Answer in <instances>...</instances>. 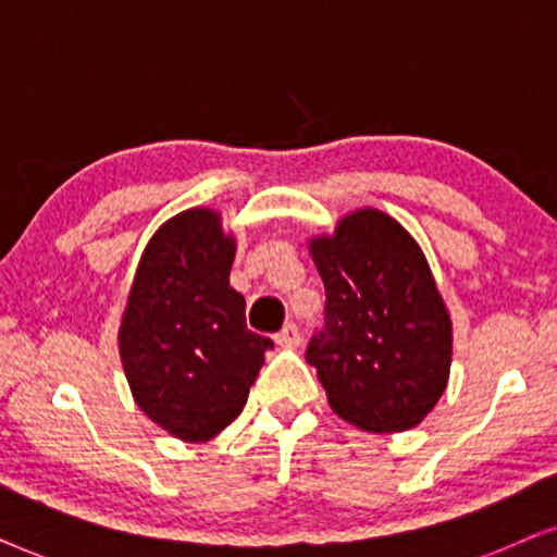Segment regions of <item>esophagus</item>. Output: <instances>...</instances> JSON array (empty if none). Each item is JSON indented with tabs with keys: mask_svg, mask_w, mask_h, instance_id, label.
<instances>
[{
	"mask_svg": "<svg viewBox=\"0 0 557 557\" xmlns=\"http://www.w3.org/2000/svg\"><path fill=\"white\" fill-rule=\"evenodd\" d=\"M274 341H277V344L285 346V348L300 346V331H298V325H295V323H285L283 331H280L277 336H274Z\"/></svg>",
	"mask_w": 557,
	"mask_h": 557,
	"instance_id": "obj_1",
	"label": "esophagus"
}]
</instances>
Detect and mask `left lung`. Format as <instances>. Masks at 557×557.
<instances>
[{"label":"left lung","instance_id":"1","mask_svg":"<svg viewBox=\"0 0 557 557\" xmlns=\"http://www.w3.org/2000/svg\"><path fill=\"white\" fill-rule=\"evenodd\" d=\"M310 255L325 287L306 359L331 410L367 433L422 422L448 384L454 329L428 259L395 219L359 209Z\"/></svg>","mask_w":557,"mask_h":557}]
</instances>
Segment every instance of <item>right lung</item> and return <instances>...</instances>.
Listing matches in <instances>:
<instances>
[{
	"instance_id": "obj_1",
	"label": "right lung",
	"mask_w": 557,
	"mask_h": 557,
	"mask_svg": "<svg viewBox=\"0 0 557 557\" xmlns=\"http://www.w3.org/2000/svg\"><path fill=\"white\" fill-rule=\"evenodd\" d=\"M236 242L211 209L165 221L143 251L119 329L132 397L185 443H203L239 418L272 348L247 329L228 285Z\"/></svg>"
}]
</instances>
